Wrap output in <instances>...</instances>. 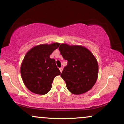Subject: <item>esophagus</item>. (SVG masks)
Instances as JSON below:
<instances>
[{
	"label": "esophagus",
	"instance_id": "obj_1",
	"mask_svg": "<svg viewBox=\"0 0 124 124\" xmlns=\"http://www.w3.org/2000/svg\"><path fill=\"white\" fill-rule=\"evenodd\" d=\"M59 69H60V72L62 73V67H60Z\"/></svg>",
	"mask_w": 124,
	"mask_h": 124
}]
</instances>
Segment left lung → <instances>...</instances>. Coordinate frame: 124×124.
I'll return each instance as SVG.
<instances>
[{"instance_id": "8db88e82", "label": "left lung", "mask_w": 124, "mask_h": 124, "mask_svg": "<svg viewBox=\"0 0 124 124\" xmlns=\"http://www.w3.org/2000/svg\"><path fill=\"white\" fill-rule=\"evenodd\" d=\"M58 50L68 62L61 74L68 90L74 94L90 90L96 82L99 70L93 54L85 46L67 44H62Z\"/></svg>"}]
</instances>
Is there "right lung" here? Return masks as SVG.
Segmentation results:
<instances>
[{"label": "right lung", "mask_w": 124, "mask_h": 124, "mask_svg": "<svg viewBox=\"0 0 124 124\" xmlns=\"http://www.w3.org/2000/svg\"><path fill=\"white\" fill-rule=\"evenodd\" d=\"M60 43L35 46L25 54L21 66L22 80L26 87L35 94H46L51 90L53 80L61 74L55 60L50 58Z\"/></svg>", "instance_id": "add662e5"}]
</instances>
